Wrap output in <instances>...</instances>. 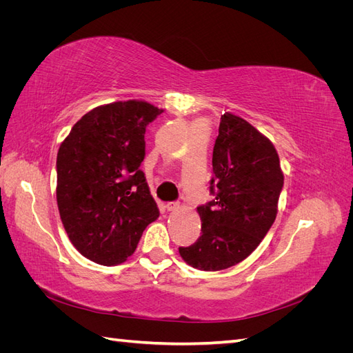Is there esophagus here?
<instances>
[{
    "instance_id": "esophagus-1",
    "label": "esophagus",
    "mask_w": 353,
    "mask_h": 353,
    "mask_svg": "<svg viewBox=\"0 0 353 353\" xmlns=\"http://www.w3.org/2000/svg\"><path fill=\"white\" fill-rule=\"evenodd\" d=\"M165 208H166L168 212H174V210L179 209V205H178V203H175V201H168Z\"/></svg>"
}]
</instances>
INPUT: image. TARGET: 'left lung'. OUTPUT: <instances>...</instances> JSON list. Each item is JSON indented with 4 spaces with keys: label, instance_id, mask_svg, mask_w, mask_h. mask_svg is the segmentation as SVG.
Here are the masks:
<instances>
[{
    "label": "left lung",
    "instance_id": "obj_1",
    "mask_svg": "<svg viewBox=\"0 0 353 353\" xmlns=\"http://www.w3.org/2000/svg\"><path fill=\"white\" fill-rule=\"evenodd\" d=\"M212 166L215 199L197 208L201 236L179 248L181 258L201 271L227 270L258 248L275 221L284 184L274 144L232 113L221 116Z\"/></svg>",
    "mask_w": 353,
    "mask_h": 353
}]
</instances>
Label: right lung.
<instances>
[{
	"instance_id": "right-lung-1",
	"label": "right lung",
	"mask_w": 353,
	"mask_h": 353,
	"mask_svg": "<svg viewBox=\"0 0 353 353\" xmlns=\"http://www.w3.org/2000/svg\"><path fill=\"white\" fill-rule=\"evenodd\" d=\"M162 112L143 100L99 105L60 144V218L72 244L95 263L125 262L145 227L159 218L140 165L145 126Z\"/></svg>"
}]
</instances>
